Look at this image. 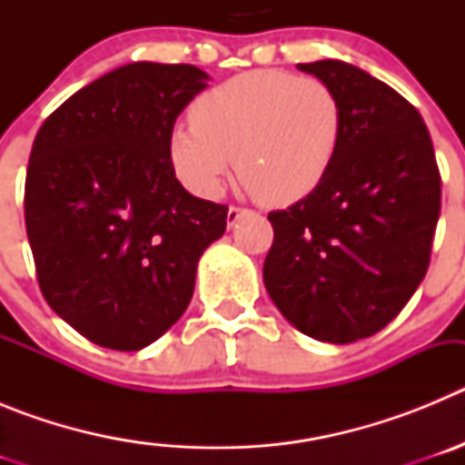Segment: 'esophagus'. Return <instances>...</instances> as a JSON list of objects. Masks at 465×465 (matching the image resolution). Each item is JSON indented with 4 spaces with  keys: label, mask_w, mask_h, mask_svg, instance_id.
I'll list each match as a JSON object with an SVG mask.
<instances>
[{
    "label": "esophagus",
    "mask_w": 465,
    "mask_h": 465,
    "mask_svg": "<svg viewBox=\"0 0 465 465\" xmlns=\"http://www.w3.org/2000/svg\"><path fill=\"white\" fill-rule=\"evenodd\" d=\"M244 212H246L244 207H235V204H230V207H228V225H230V228H232V225H235L237 221H240V216Z\"/></svg>",
    "instance_id": "esophagus-1"
}]
</instances>
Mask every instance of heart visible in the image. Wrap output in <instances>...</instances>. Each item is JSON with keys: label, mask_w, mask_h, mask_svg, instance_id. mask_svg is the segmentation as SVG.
<instances>
[{"label": "heart", "mask_w": 465, "mask_h": 465, "mask_svg": "<svg viewBox=\"0 0 465 465\" xmlns=\"http://www.w3.org/2000/svg\"><path fill=\"white\" fill-rule=\"evenodd\" d=\"M193 123L170 134V158L183 186L203 197L221 193L232 167L265 204L310 195L331 170L342 137L338 94L316 76L256 69L207 90Z\"/></svg>", "instance_id": "1"}]
</instances>
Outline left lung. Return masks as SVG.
Here are the masks:
<instances>
[{
	"instance_id": "1",
	"label": "left lung",
	"mask_w": 465,
	"mask_h": 465,
	"mask_svg": "<svg viewBox=\"0 0 465 465\" xmlns=\"http://www.w3.org/2000/svg\"><path fill=\"white\" fill-rule=\"evenodd\" d=\"M298 69L335 90L342 137L323 182L268 213L262 279L300 332L347 344L393 322L424 279L440 170L424 118L391 85L340 60Z\"/></svg>"
}]
</instances>
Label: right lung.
<instances>
[{
  "label": "right lung",
  "instance_id": "right-lung-1",
  "mask_svg": "<svg viewBox=\"0 0 465 465\" xmlns=\"http://www.w3.org/2000/svg\"><path fill=\"white\" fill-rule=\"evenodd\" d=\"M209 76L193 64L133 63L57 106L36 133L25 228L39 289L90 342L149 347L186 312L197 261L225 204L174 176L170 134Z\"/></svg>",
  "mask_w": 465,
  "mask_h": 465
}]
</instances>
